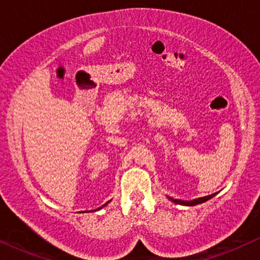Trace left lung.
<instances>
[{"label": "left lung", "mask_w": 260, "mask_h": 260, "mask_svg": "<svg viewBox=\"0 0 260 260\" xmlns=\"http://www.w3.org/2000/svg\"><path fill=\"white\" fill-rule=\"evenodd\" d=\"M215 194H212V195H208V197H204V198H199V199H195L193 201H182V200H177V199H172L169 198L170 200L173 202H175V204H179V205H184V206H195V205H199V204H202V202L209 200V199H212L214 197Z\"/></svg>", "instance_id": "8db88e82"}]
</instances>
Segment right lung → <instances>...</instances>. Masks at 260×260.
Returning <instances> with one entry per match:
<instances>
[{
  "mask_svg": "<svg viewBox=\"0 0 260 260\" xmlns=\"http://www.w3.org/2000/svg\"><path fill=\"white\" fill-rule=\"evenodd\" d=\"M108 204H109V202H106V204H105V205H108ZM105 205H103V206H102V207H104V206H105ZM102 207H99L98 209H101ZM94 211H97V209H94ZM90 212H91V211H90Z\"/></svg>",
  "mask_w": 260,
  "mask_h": 260,
  "instance_id": "1",
  "label": "right lung"
}]
</instances>
